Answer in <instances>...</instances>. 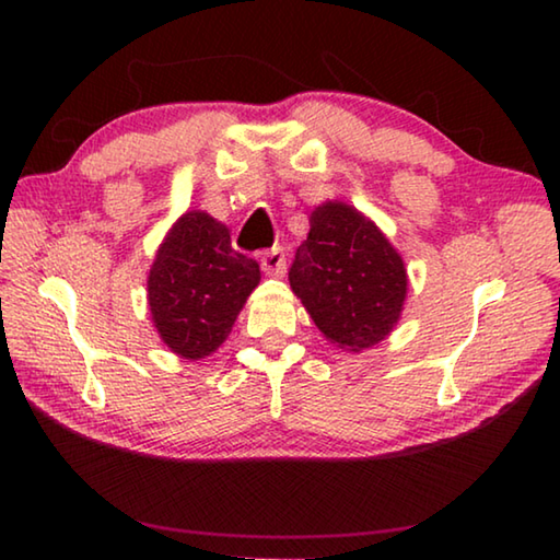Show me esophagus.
Listing matches in <instances>:
<instances>
[{
	"label": "esophagus",
	"mask_w": 560,
	"mask_h": 560,
	"mask_svg": "<svg viewBox=\"0 0 560 560\" xmlns=\"http://www.w3.org/2000/svg\"><path fill=\"white\" fill-rule=\"evenodd\" d=\"M261 269L269 277H283L287 273V254H283L281 246H273V249L261 254Z\"/></svg>",
	"instance_id": "esophagus-1"
}]
</instances>
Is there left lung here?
Instances as JSON below:
<instances>
[{"label":"left lung","instance_id":"1","mask_svg":"<svg viewBox=\"0 0 560 560\" xmlns=\"http://www.w3.org/2000/svg\"><path fill=\"white\" fill-rule=\"evenodd\" d=\"M289 281L320 334L355 353L390 334L407 296L402 257L346 202H324L311 212Z\"/></svg>","mask_w":560,"mask_h":560}]
</instances>
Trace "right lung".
Segmentation results:
<instances>
[{
  "label": "right lung",
  "instance_id": "1",
  "mask_svg": "<svg viewBox=\"0 0 560 560\" xmlns=\"http://www.w3.org/2000/svg\"><path fill=\"white\" fill-rule=\"evenodd\" d=\"M259 279V264L232 249L222 222L200 210L185 212L148 277L150 316L163 343L185 360L214 353Z\"/></svg>",
  "mask_w": 560,
  "mask_h": 560
}]
</instances>
